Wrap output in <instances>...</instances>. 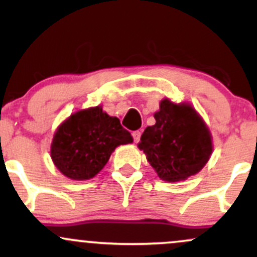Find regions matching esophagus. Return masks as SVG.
I'll list each match as a JSON object with an SVG mask.
<instances>
[{
  "mask_svg": "<svg viewBox=\"0 0 257 257\" xmlns=\"http://www.w3.org/2000/svg\"><path fill=\"white\" fill-rule=\"evenodd\" d=\"M133 140H134V143H139V141H140V138H141V133L139 132V131H135V132H133Z\"/></svg>",
  "mask_w": 257,
  "mask_h": 257,
  "instance_id": "esophagus-1",
  "label": "esophagus"
}]
</instances>
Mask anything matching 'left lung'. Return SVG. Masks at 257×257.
Segmentation results:
<instances>
[{"mask_svg":"<svg viewBox=\"0 0 257 257\" xmlns=\"http://www.w3.org/2000/svg\"><path fill=\"white\" fill-rule=\"evenodd\" d=\"M156 124L147 126L139 143L147 161L164 181L175 182L194 175L209 161L210 132L187 104L161 101Z\"/></svg>","mask_w":257,"mask_h":257,"instance_id":"1","label":"left lung"}]
</instances>
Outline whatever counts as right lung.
I'll list each match as a JSON object with an SVG mask.
<instances>
[{"label": "right lung", "mask_w": 257, "mask_h": 257, "mask_svg": "<svg viewBox=\"0 0 257 257\" xmlns=\"http://www.w3.org/2000/svg\"><path fill=\"white\" fill-rule=\"evenodd\" d=\"M133 143L117 117H110L100 106L76 112L58 128L51 156L55 167L72 180L94 178L117 146Z\"/></svg>", "instance_id": "obj_1"}]
</instances>
